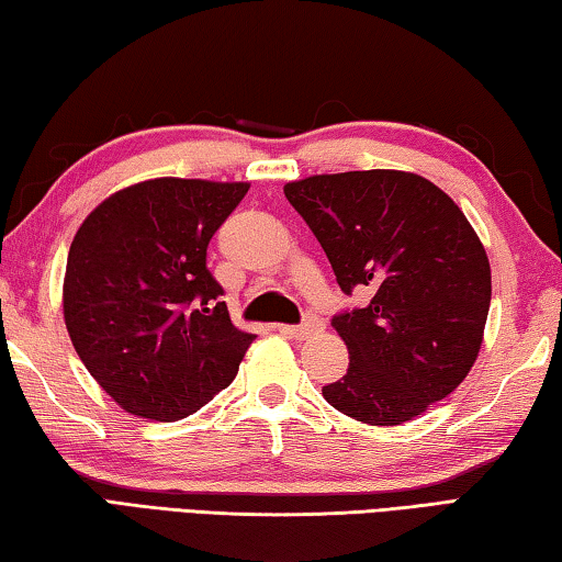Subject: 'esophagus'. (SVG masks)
<instances>
[{"instance_id":"esophagus-1","label":"esophagus","mask_w":562,"mask_h":562,"mask_svg":"<svg viewBox=\"0 0 562 562\" xmlns=\"http://www.w3.org/2000/svg\"><path fill=\"white\" fill-rule=\"evenodd\" d=\"M322 329H325V322H322V319L315 317V315H310L307 319L302 322V325L290 327V335L297 337V339H307V337H312V335H317V331H322Z\"/></svg>"}]
</instances>
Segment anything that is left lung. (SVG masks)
Returning a JSON list of instances; mask_svg holds the SVG:
<instances>
[{
    "mask_svg": "<svg viewBox=\"0 0 562 562\" xmlns=\"http://www.w3.org/2000/svg\"><path fill=\"white\" fill-rule=\"evenodd\" d=\"M327 252L345 294L367 307L331 319L347 374L322 386L337 412L398 426L441 402L471 372L491 307L479 235L439 186L404 170H349L284 186Z\"/></svg>",
    "mask_w": 562,
    "mask_h": 562,
    "instance_id": "1",
    "label": "left lung"
}]
</instances>
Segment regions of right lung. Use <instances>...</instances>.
Returning a JSON list of instances; mask_svg holds the SVG:
<instances>
[{
	"label": "right lung",
	"mask_w": 562,
	"mask_h": 562,
	"mask_svg": "<svg viewBox=\"0 0 562 562\" xmlns=\"http://www.w3.org/2000/svg\"><path fill=\"white\" fill-rule=\"evenodd\" d=\"M250 183L154 178L93 207L69 247L64 322L83 367L128 414L178 422L231 386L237 329L207 243Z\"/></svg>",
	"instance_id": "right-lung-1"
}]
</instances>
